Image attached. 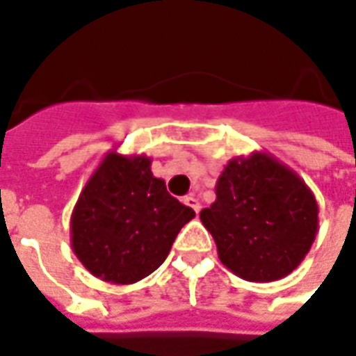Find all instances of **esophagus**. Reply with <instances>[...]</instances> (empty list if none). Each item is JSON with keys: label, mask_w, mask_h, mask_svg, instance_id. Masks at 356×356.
Masks as SVG:
<instances>
[{"label": "esophagus", "mask_w": 356, "mask_h": 356, "mask_svg": "<svg viewBox=\"0 0 356 356\" xmlns=\"http://www.w3.org/2000/svg\"><path fill=\"white\" fill-rule=\"evenodd\" d=\"M185 204L188 206V208H193L194 211H196V216H198V211H200V202H198V198H196L194 194L185 196Z\"/></svg>", "instance_id": "1"}]
</instances>
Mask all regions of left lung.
Returning a JSON list of instances; mask_svg holds the SVG:
<instances>
[{
  "label": "left lung",
  "mask_w": 356,
  "mask_h": 356,
  "mask_svg": "<svg viewBox=\"0 0 356 356\" xmlns=\"http://www.w3.org/2000/svg\"><path fill=\"white\" fill-rule=\"evenodd\" d=\"M225 267L250 282L288 276L318 232V204L305 181L267 152L232 158L200 211Z\"/></svg>",
  "instance_id": "8db88e82"
}]
</instances>
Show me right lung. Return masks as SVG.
I'll return each instance as SVG.
<instances>
[{
    "label": "right lung",
    "instance_id": "add662e5",
    "mask_svg": "<svg viewBox=\"0 0 356 356\" xmlns=\"http://www.w3.org/2000/svg\"><path fill=\"white\" fill-rule=\"evenodd\" d=\"M145 154L110 150L83 186L70 217L76 257L104 282L133 284L170 254L193 208L173 198Z\"/></svg>",
    "mask_w": 356,
    "mask_h": 356
}]
</instances>
